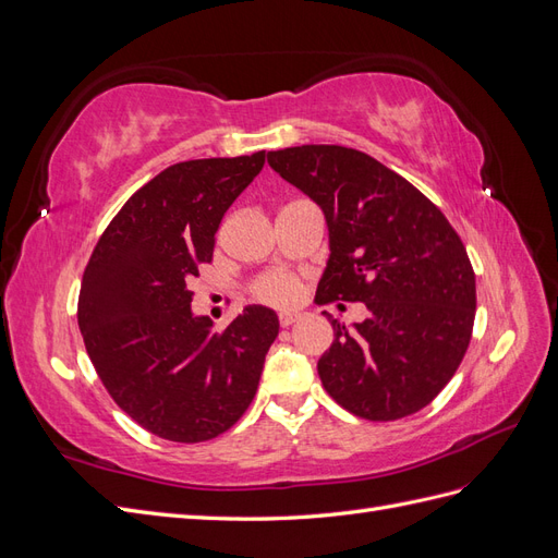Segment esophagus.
Listing matches in <instances>:
<instances>
[{
    "mask_svg": "<svg viewBox=\"0 0 558 558\" xmlns=\"http://www.w3.org/2000/svg\"><path fill=\"white\" fill-rule=\"evenodd\" d=\"M298 318H300V314L283 312V314H279V326H281V328H289V326H293V324H295Z\"/></svg>",
    "mask_w": 558,
    "mask_h": 558,
    "instance_id": "obj_1",
    "label": "esophagus"
}]
</instances>
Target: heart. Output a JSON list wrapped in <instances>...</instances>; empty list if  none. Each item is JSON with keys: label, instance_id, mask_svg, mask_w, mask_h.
Segmentation results:
<instances>
[{"label": "heart", "instance_id": "b5f03b06", "mask_svg": "<svg viewBox=\"0 0 558 558\" xmlns=\"http://www.w3.org/2000/svg\"><path fill=\"white\" fill-rule=\"evenodd\" d=\"M251 295L272 307H291L300 298V279L286 269H269L251 283Z\"/></svg>", "mask_w": 558, "mask_h": 558}]
</instances>
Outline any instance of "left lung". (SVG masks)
I'll use <instances>...</instances> for the list:
<instances>
[{
	"instance_id": "8db88e82",
	"label": "left lung",
	"mask_w": 558,
	"mask_h": 558,
	"mask_svg": "<svg viewBox=\"0 0 558 558\" xmlns=\"http://www.w3.org/2000/svg\"><path fill=\"white\" fill-rule=\"evenodd\" d=\"M267 162L324 209L330 258L316 305L365 302L353 328L335 330L318 359L328 396L367 421L410 416L459 369L475 324V272L445 214L363 150L305 144Z\"/></svg>"
}]
</instances>
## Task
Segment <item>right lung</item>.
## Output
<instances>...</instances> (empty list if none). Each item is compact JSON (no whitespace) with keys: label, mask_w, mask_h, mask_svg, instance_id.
Listing matches in <instances>:
<instances>
[{"label":"right lung","mask_w":558,"mask_h":558,"mask_svg":"<svg viewBox=\"0 0 558 558\" xmlns=\"http://www.w3.org/2000/svg\"><path fill=\"white\" fill-rule=\"evenodd\" d=\"M263 165L265 150L167 167L113 216L83 272L78 328L95 373L162 440L205 442L238 424L279 335L260 305L223 330L191 312L221 218Z\"/></svg>","instance_id":"right-lung-1"}]
</instances>
